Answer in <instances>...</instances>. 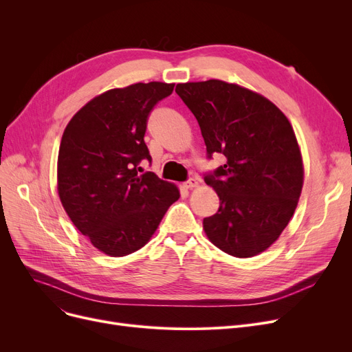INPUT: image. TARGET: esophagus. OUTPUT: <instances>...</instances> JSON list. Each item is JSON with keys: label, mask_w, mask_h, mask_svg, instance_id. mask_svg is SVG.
Wrapping results in <instances>:
<instances>
[{"label": "esophagus", "mask_w": 352, "mask_h": 352, "mask_svg": "<svg viewBox=\"0 0 352 352\" xmlns=\"http://www.w3.org/2000/svg\"><path fill=\"white\" fill-rule=\"evenodd\" d=\"M198 186H199V182H198V179H195V178H191V179H188L187 182H184V187H186L187 190L195 188V187H198Z\"/></svg>", "instance_id": "1"}]
</instances>
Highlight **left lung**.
<instances>
[{
	"label": "left lung",
	"instance_id": "8db88e82",
	"mask_svg": "<svg viewBox=\"0 0 352 352\" xmlns=\"http://www.w3.org/2000/svg\"><path fill=\"white\" fill-rule=\"evenodd\" d=\"M175 92L198 121L208 157L227 161L206 182L219 198L204 218L210 241L232 256L268 250L298 206L304 164L291 122L264 96L221 80L177 84Z\"/></svg>",
	"mask_w": 352,
	"mask_h": 352
}]
</instances>
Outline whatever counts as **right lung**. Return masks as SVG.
Masks as SVG:
<instances>
[{
	"mask_svg": "<svg viewBox=\"0 0 352 352\" xmlns=\"http://www.w3.org/2000/svg\"><path fill=\"white\" fill-rule=\"evenodd\" d=\"M175 84L137 82L88 101L67 124L57 161L61 204L98 251L124 256L142 248L179 198L173 182L138 175L151 160L144 142L146 118Z\"/></svg>",
	"mask_w": 352,
	"mask_h": 352,
	"instance_id": "add662e5",
	"label": "right lung"
}]
</instances>
